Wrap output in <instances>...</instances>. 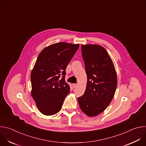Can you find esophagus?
<instances>
[{"label":"esophagus","instance_id":"obj_1","mask_svg":"<svg viewBox=\"0 0 146 146\" xmlns=\"http://www.w3.org/2000/svg\"><path fill=\"white\" fill-rule=\"evenodd\" d=\"M77 84H73V88H76V87H77Z\"/></svg>","mask_w":146,"mask_h":146}]
</instances>
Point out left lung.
<instances>
[{
	"label": "left lung",
	"instance_id": "left-lung-1",
	"mask_svg": "<svg viewBox=\"0 0 146 146\" xmlns=\"http://www.w3.org/2000/svg\"><path fill=\"white\" fill-rule=\"evenodd\" d=\"M87 84L84 95L78 98L81 110L90 117L103 112L113 99L117 84L115 70L106 50L98 45H82Z\"/></svg>",
	"mask_w": 146,
	"mask_h": 146
}]
</instances>
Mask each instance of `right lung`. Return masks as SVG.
<instances>
[{
  "mask_svg": "<svg viewBox=\"0 0 146 146\" xmlns=\"http://www.w3.org/2000/svg\"><path fill=\"white\" fill-rule=\"evenodd\" d=\"M78 47V44L60 42L48 46L38 55L31 75V94L42 114L52 115L61 109L70 92L66 69Z\"/></svg>",
  "mask_w": 146,
  "mask_h": 146,
  "instance_id": "1",
  "label": "right lung"
}]
</instances>
